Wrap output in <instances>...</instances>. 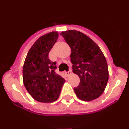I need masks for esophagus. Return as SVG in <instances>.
Masks as SVG:
<instances>
[{
	"label": "esophagus",
	"mask_w": 129,
	"mask_h": 129,
	"mask_svg": "<svg viewBox=\"0 0 129 129\" xmlns=\"http://www.w3.org/2000/svg\"><path fill=\"white\" fill-rule=\"evenodd\" d=\"M71 74H72L71 70H69L68 72H65V74L67 75V76H69V75H70Z\"/></svg>",
	"instance_id": "obj_1"
}]
</instances>
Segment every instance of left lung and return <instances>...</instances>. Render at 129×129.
Segmentation results:
<instances>
[{
    "instance_id": "1",
    "label": "left lung",
    "mask_w": 129,
    "mask_h": 129,
    "mask_svg": "<svg viewBox=\"0 0 129 129\" xmlns=\"http://www.w3.org/2000/svg\"><path fill=\"white\" fill-rule=\"evenodd\" d=\"M61 35L71 48L73 72L80 78L79 85L74 88L76 95L85 101L95 100L103 93L109 79L105 57L98 44L83 33L68 30Z\"/></svg>"
}]
</instances>
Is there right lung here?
I'll return each mask as SVG.
<instances>
[{
    "instance_id": "1",
    "label": "right lung",
    "mask_w": 129,
    "mask_h": 129,
    "mask_svg": "<svg viewBox=\"0 0 129 129\" xmlns=\"http://www.w3.org/2000/svg\"><path fill=\"white\" fill-rule=\"evenodd\" d=\"M59 36L57 31L42 35L34 43L26 55L23 66V83L35 100L52 103L59 98L65 80L55 72V62L48 54Z\"/></svg>"
}]
</instances>
